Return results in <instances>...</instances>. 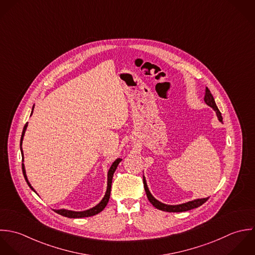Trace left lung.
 I'll list each match as a JSON object with an SVG mask.
<instances>
[{
    "mask_svg": "<svg viewBox=\"0 0 255 255\" xmlns=\"http://www.w3.org/2000/svg\"><path fill=\"white\" fill-rule=\"evenodd\" d=\"M204 101L209 106L214 108V110L217 113V116H218L219 120L221 122H223L222 114H221L220 110L218 109V107L216 105V102H215V100H214V98H213V96L210 93L208 88H206V90H205ZM143 181H144V188H145V191H146V194H147V197H148L149 201L152 203L153 207H155L156 209L161 210V211L176 212V213L177 212H185V211H188V210H191V209H194V208H197V207L201 206L202 204L205 203L209 199V197H208V198H203V199H196V200H193V201H190V202H187V203L180 204V205H165V204L161 203V202H159V201H157L156 199L153 198V195L150 193V191L148 189L145 177H143Z\"/></svg>",
    "mask_w": 255,
    "mask_h": 255,
    "instance_id": "obj_1",
    "label": "left lung"
}]
</instances>
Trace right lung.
<instances>
[{"label": "right lung", "instance_id": "right-lung-1", "mask_svg": "<svg viewBox=\"0 0 255 255\" xmlns=\"http://www.w3.org/2000/svg\"><path fill=\"white\" fill-rule=\"evenodd\" d=\"M33 112V107H32V111H31V114ZM27 127V123L24 125L23 127V130H22V134H21V138H20V147H21V143H22V139H23V136H24V132H25V129ZM20 151H21V154L23 156V153H22V149L20 148ZM122 159L121 158H117L116 160H114V162L112 163V165L110 166L109 170H108V177H107V189H106V193L103 197L101 203L98 204L96 207L90 209V210H87V211H83V212H75V211H70V210H65V209H62V210H55L56 213H58L59 215L61 216H64V217H67V218H85V217H91V216H94V215H97L99 213H101L102 210L105 208V206L108 203L109 201V197H110V191H111V183H112V177H113V174H114V171L115 169L117 168V165L119 164V162L121 161ZM22 173H23V176L28 184V186L34 191V189L31 187L30 183L28 182L27 180V177H26V174H25V169H24V164L22 163Z\"/></svg>", "mask_w": 255, "mask_h": 255}]
</instances>
